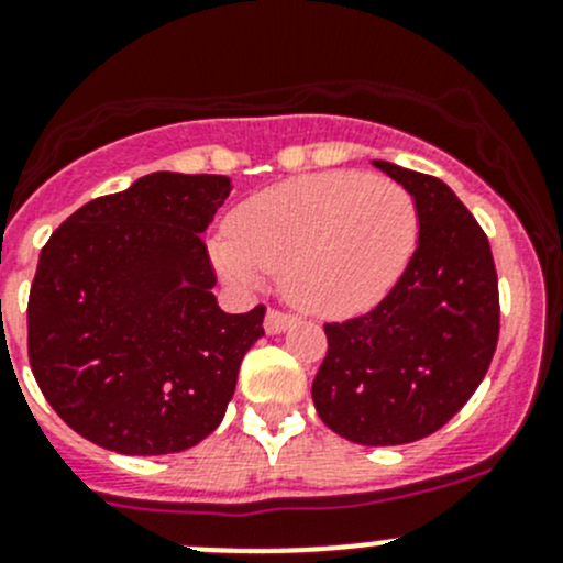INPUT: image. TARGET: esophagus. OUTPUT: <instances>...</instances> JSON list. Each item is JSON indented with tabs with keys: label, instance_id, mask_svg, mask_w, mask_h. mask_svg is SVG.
Listing matches in <instances>:
<instances>
[{
	"label": "esophagus",
	"instance_id": "1",
	"mask_svg": "<svg viewBox=\"0 0 563 563\" xmlns=\"http://www.w3.org/2000/svg\"><path fill=\"white\" fill-rule=\"evenodd\" d=\"M288 327H294V316L280 313V310H269L264 318L266 334H283Z\"/></svg>",
	"mask_w": 563,
	"mask_h": 563
}]
</instances>
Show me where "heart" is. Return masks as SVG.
Instances as JSON below:
<instances>
[{
	"mask_svg": "<svg viewBox=\"0 0 563 563\" xmlns=\"http://www.w3.org/2000/svg\"><path fill=\"white\" fill-rule=\"evenodd\" d=\"M419 236L411 192L387 176H294L234 209L214 261L234 286L255 291L283 272V291L305 313L345 318L376 308L397 286Z\"/></svg>",
	"mask_w": 563,
	"mask_h": 563,
	"instance_id": "b5f03b06",
	"label": "heart"
}]
</instances>
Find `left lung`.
Returning a JSON list of instances; mask_svg holds the SVG:
<instances>
[{
  "mask_svg": "<svg viewBox=\"0 0 563 563\" xmlns=\"http://www.w3.org/2000/svg\"><path fill=\"white\" fill-rule=\"evenodd\" d=\"M411 192L419 240L397 286L371 313L327 323L313 382L318 417L362 446L411 444L468 402L498 343L490 242L450 185L373 161Z\"/></svg>",
  "mask_w": 563,
  "mask_h": 563,
  "instance_id": "left-lung-1",
  "label": "left lung"
}]
</instances>
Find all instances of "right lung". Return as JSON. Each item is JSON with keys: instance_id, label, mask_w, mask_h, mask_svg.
Returning <instances> with one entry per match:
<instances>
[{"instance_id": "obj_1", "label": "right lung", "mask_w": 563, "mask_h": 563, "mask_svg": "<svg viewBox=\"0 0 563 563\" xmlns=\"http://www.w3.org/2000/svg\"><path fill=\"white\" fill-rule=\"evenodd\" d=\"M229 176L155 172L100 196L45 242L30 291V365L92 444L174 455L225 417L266 310L225 313L201 234Z\"/></svg>"}]
</instances>
